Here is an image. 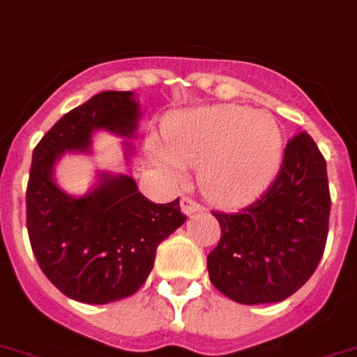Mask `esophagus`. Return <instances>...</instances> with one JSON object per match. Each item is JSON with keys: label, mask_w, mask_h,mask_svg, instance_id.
I'll use <instances>...</instances> for the list:
<instances>
[{"label": "esophagus", "mask_w": 357, "mask_h": 357, "mask_svg": "<svg viewBox=\"0 0 357 357\" xmlns=\"http://www.w3.org/2000/svg\"><path fill=\"white\" fill-rule=\"evenodd\" d=\"M181 208L185 215H191V213H199V211L204 210V206L199 204L195 199H191V197H182L181 200Z\"/></svg>", "instance_id": "34e87169"}]
</instances>
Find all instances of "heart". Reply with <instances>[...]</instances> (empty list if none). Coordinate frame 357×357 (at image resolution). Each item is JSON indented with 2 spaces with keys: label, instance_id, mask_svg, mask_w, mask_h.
Wrapping results in <instances>:
<instances>
[{
  "label": "heart",
  "instance_id": "1",
  "mask_svg": "<svg viewBox=\"0 0 357 357\" xmlns=\"http://www.w3.org/2000/svg\"><path fill=\"white\" fill-rule=\"evenodd\" d=\"M162 166L181 175L199 167V185L222 206L243 204L272 184L282 160V132L264 113L241 105H215L178 114L167 126L166 147L153 144Z\"/></svg>",
  "mask_w": 357,
  "mask_h": 357
}]
</instances>
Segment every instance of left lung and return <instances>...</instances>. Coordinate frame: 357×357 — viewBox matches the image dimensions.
<instances>
[{"mask_svg": "<svg viewBox=\"0 0 357 357\" xmlns=\"http://www.w3.org/2000/svg\"><path fill=\"white\" fill-rule=\"evenodd\" d=\"M220 241L208 255L210 281L231 301L278 303L316 272L328 235L331 190L326 160L308 132L284 147L281 169L255 202L211 211Z\"/></svg>", "mask_w": 357, "mask_h": 357, "instance_id": "8db88e82", "label": "left lung"}]
</instances>
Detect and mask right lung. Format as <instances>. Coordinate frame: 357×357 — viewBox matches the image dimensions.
I'll use <instances>...</instances> for the list:
<instances>
[{
    "instance_id": "right-lung-1",
    "label": "right lung",
    "mask_w": 357,
    "mask_h": 357,
    "mask_svg": "<svg viewBox=\"0 0 357 357\" xmlns=\"http://www.w3.org/2000/svg\"><path fill=\"white\" fill-rule=\"evenodd\" d=\"M138 104L131 91H104L63 114L32 153L26 229L41 272L61 294L105 305L132 296L153 270L158 244L184 225L181 199L155 204L128 175L102 173L91 193L70 197L54 182L66 151H89L96 129L132 137Z\"/></svg>"
}]
</instances>
